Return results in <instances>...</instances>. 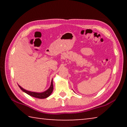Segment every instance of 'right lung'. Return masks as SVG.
Masks as SVG:
<instances>
[{
  "mask_svg": "<svg viewBox=\"0 0 127 127\" xmlns=\"http://www.w3.org/2000/svg\"><path fill=\"white\" fill-rule=\"evenodd\" d=\"M19 87H20V89L22 90L23 92H26V93L28 95H29L31 96H33V97H36L38 98H45L46 97H49V96L51 95V94L52 93V92L53 91V80H52V81H51V86H50V87H49V89L48 90H46V91H45L44 92H41V93H38V92L29 91L25 89H23V88H22L20 86H19Z\"/></svg>",
  "mask_w": 127,
  "mask_h": 127,
  "instance_id": "add662e5",
  "label": "right lung"
}]
</instances>
